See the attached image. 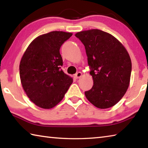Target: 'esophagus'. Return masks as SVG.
<instances>
[{
  "label": "esophagus",
  "instance_id": "34e87169",
  "mask_svg": "<svg viewBox=\"0 0 148 148\" xmlns=\"http://www.w3.org/2000/svg\"><path fill=\"white\" fill-rule=\"evenodd\" d=\"M82 76V72H78L77 73H76V74L74 75V77H75V78H76V79H78V78H79V77H81Z\"/></svg>",
  "mask_w": 148,
  "mask_h": 148
}]
</instances>
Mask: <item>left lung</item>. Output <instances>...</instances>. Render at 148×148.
<instances>
[{
	"instance_id": "obj_1",
	"label": "left lung",
	"mask_w": 148,
	"mask_h": 148,
	"mask_svg": "<svg viewBox=\"0 0 148 148\" xmlns=\"http://www.w3.org/2000/svg\"><path fill=\"white\" fill-rule=\"evenodd\" d=\"M84 44L93 79L92 88L85 92L95 106L106 109L116 104L126 92L131 79L129 54L114 36L99 29L75 34Z\"/></svg>"
}]
</instances>
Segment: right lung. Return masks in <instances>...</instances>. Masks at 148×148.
<instances>
[{"label": "right lung", "mask_w": 148, "mask_h": 148, "mask_svg": "<svg viewBox=\"0 0 148 148\" xmlns=\"http://www.w3.org/2000/svg\"><path fill=\"white\" fill-rule=\"evenodd\" d=\"M71 32L52 31L36 37L29 45L19 64L22 87L40 108L50 109L61 102L73 79L61 69L60 47Z\"/></svg>", "instance_id": "1"}]
</instances>
